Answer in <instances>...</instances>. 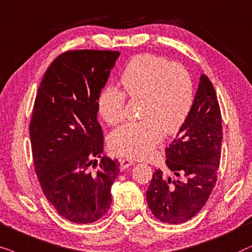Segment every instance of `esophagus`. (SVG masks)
<instances>
[{
	"label": "esophagus",
	"instance_id": "esophagus-1",
	"mask_svg": "<svg viewBox=\"0 0 252 252\" xmlns=\"http://www.w3.org/2000/svg\"><path fill=\"white\" fill-rule=\"evenodd\" d=\"M133 161L132 160H129V159H121L120 160V167H121V170H124V169H126L128 168V167H130V166H132L133 165Z\"/></svg>",
	"mask_w": 252,
	"mask_h": 252
}]
</instances>
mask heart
<instances>
[{
    "mask_svg": "<svg viewBox=\"0 0 252 252\" xmlns=\"http://www.w3.org/2000/svg\"><path fill=\"white\" fill-rule=\"evenodd\" d=\"M124 92L144 99L142 122L126 123L110 133L113 153L131 159H147L162 139V131L173 135L187 122L193 105V83L182 65L153 54L135 56L121 75ZM126 94L114 86L100 92L96 108L109 126L124 117Z\"/></svg>",
    "mask_w": 252,
    "mask_h": 252,
    "instance_id": "heart-1",
    "label": "heart"
}]
</instances>
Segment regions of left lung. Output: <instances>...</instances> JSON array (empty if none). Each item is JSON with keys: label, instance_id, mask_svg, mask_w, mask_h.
Listing matches in <instances>:
<instances>
[{"label": "left lung", "instance_id": "1", "mask_svg": "<svg viewBox=\"0 0 252 252\" xmlns=\"http://www.w3.org/2000/svg\"><path fill=\"white\" fill-rule=\"evenodd\" d=\"M222 143V121L216 90L205 73L200 76L192 109L166 147V165L176 177L156 169L146 191L153 216L162 222L182 223L196 216L217 182Z\"/></svg>", "mask_w": 252, "mask_h": 252}]
</instances>
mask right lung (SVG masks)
Wrapping results in <instances>:
<instances>
[{
    "instance_id": "right-lung-1",
    "label": "right lung",
    "mask_w": 252,
    "mask_h": 252,
    "mask_svg": "<svg viewBox=\"0 0 252 252\" xmlns=\"http://www.w3.org/2000/svg\"><path fill=\"white\" fill-rule=\"evenodd\" d=\"M119 56L91 49L62 54L47 69L34 101L30 138L35 173L48 202L71 222H94L112 203L120 163L101 157L96 102ZM91 164L99 166L95 173Z\"/></svg>"
}]
</instances>
